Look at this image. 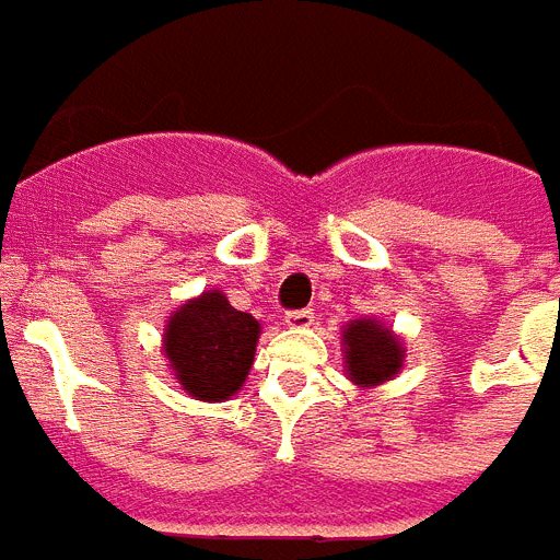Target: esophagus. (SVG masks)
Masks as SVG:
<instances>
[{
    "label": "esophagus",
    "mask_w": 560,
    "mask_h": 560,
    "mask_svg": "<svg viewBox=\"0 0 560 560\" xmlns=\"http://www.w3.org/2000/svg\"><path fill=\"white\" fill-rule=\"evenodd\" d=\"M284 322H288L290 327H307V325H313V311L311 307H302V311H288L284 313Z\"/></svg>",
    "instance_id": "obj_1"
}]
</instances>
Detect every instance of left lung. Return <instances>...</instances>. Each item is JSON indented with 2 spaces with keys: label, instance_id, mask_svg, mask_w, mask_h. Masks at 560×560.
Listing matches in <instances>:
<instances>
[{
  "label": "left lung",
  "instance_id": "left-lung-1",
  "mask_svg": "<svg viewBox=\"0 0 560 560\" xmlns=\"http://www.w3.org/2000/svg\"><path fill=\"white\" fill-rule=\"evenodd\" d=\"M345 359H348V374L357 385L371 388L397 374L402 368V348L397 336L376 325L371 319L351 322L345 327Z\"/></svg>",
  "mask_w": 560,
  "mask_h": 560
}]
</instances>
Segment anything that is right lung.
<instances>
[{
	"mask_svg": "<svg viewBox=\"0 0 560 560\" xmlns=\"http://www.w3.org/2000/svg\"><path fill=\"white\" fill-rule=\"evenodd\" d=\"M258 322L212 290L186 302L166 325V357L192 397L221 402L244 385L258 342Z\"/></svg>",
	"mask_w": 560,
	"mask_h": 560,
	"instance_id": "right-lung-1",
	"label": "right lung"
}]
</instances>
